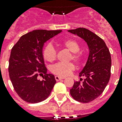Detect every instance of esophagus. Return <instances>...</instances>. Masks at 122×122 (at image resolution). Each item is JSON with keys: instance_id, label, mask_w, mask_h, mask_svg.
<instances>
[{"instance_id": "obj_1", "label": "esophagus", "mask_w": 122, "mask_h": 122, "mask_svg": "<svg viewBox=\"0 0 122 122\" xmlns=\"http://www.w3.org/2000/svg\"><path fill=\"white\" fill-rule=\"evenodd\" d=\"M55 79H56V80L57 81H58L61 80V79H65V77H61V76H55Z\"/></svg>"}]
</instances>
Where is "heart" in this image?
<instances>
[{
  "label": "heart",
  "mask_w": 122,
  "mask_h": 122,
  "mask_svg": "<svg viewBox=\"0 0 122 122\" xmlns=\"http://www.w3.org/2000/svg\"><path fill=\"white\" fill-rule=\"evenodd\" d=\"M60 44L61 46L66 48L68 51L71 52V54L68 57V61L73 60L77 63H80L81 62L83 56L81 53L79 52L80 46L79 43L76 41L72 39H68L61 41ZM56 50L51 43H48L46 45L43 49V57L45 60L49 62H52L56 59ZM74 65L72 63H57L52 66L51 68V72L54 73V74L66 76H68L72 70H74Z\"/></svg>",
  "instance_id": "b5f03b06"
}]
</instances>
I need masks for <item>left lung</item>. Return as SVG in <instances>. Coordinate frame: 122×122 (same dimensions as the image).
Wrapping results in <instances>:
<instances>
[{"instance_id":"8db88e82","label":"left lung","mask_w":122,"mask_h":122,"mask_svg":"<svg viewBox=\"0 0 122 122\" xmlns=\"http://www.w3.org/2000/svg\"><path fill=\"white\" fill-rule=\"evenodd\" d=\"M77 35L86 43L89 55L86 65L79 76L85 77L82 83L76 81L70 92L77 102L89 103L101 95L111 77V57L103 40L96 34L84 28L68 30ZM80 80H82L81 78Z\"/></svg>"}]
</instances>
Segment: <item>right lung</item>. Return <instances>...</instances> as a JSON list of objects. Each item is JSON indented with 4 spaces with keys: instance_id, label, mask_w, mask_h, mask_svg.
Segmentation results:
<instances>
[{
    "instance_id": "1",
    "label": "right lung",
    "mask_w": 122,
    "mask_h": 122,
    "mask_svg": "<svg viewBox=\"0 0 122 122\" xmlns=\"http://www.w3.org/2000/svg\"><path fill=\"white\" fill-rule=\"evenodd\" d=\"M62 30H33L20 37L11 51L9 75L16 92L31 103L43 102L49 96L56 83L54 76L47 74L43 55L45 43ZM39 73L43 79H37Z\"/></svg>"
}]
</instances>
